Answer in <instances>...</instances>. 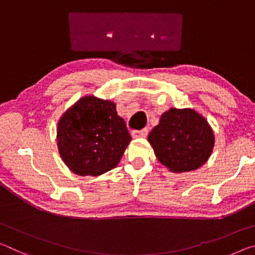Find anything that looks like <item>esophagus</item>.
I'll list each match as a JSON object with an SVG mask.
<instances>
[{"instance_id": "obj_1", "label": "esophagus", "mask_w": 255, "mask_h": 255, "mask_svg": "<svg viewBox=\"0 0 255 255\" xmlns=\"http://www.w3.org/2000/svg\"><path fill=\"white\" fill-rule=\"evenodd\" d=\"M147 132L148 130L146 128L144 129H140V130H135L131 132V136L134 137V138H143V137H146L147 136Z\"/></svg>"}]
</instances>
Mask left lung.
Masks as SVG:
<instances>
[{"label":"left lung","mask_w":255,"mask_h":255,"mask_svg":"<svg viewBox=\"0 0 255 255\" xmlns=\"http://www.w3.org/2000/svg\"><path fill=\"white\" fill-rule=\"evenodd\" d=\"M147 139L160 163L175 173L201 168L211 156L216 140L208 120L192 108L163 112Z\"/></svg>","instance_id":"8db88e82"}]
</instances>
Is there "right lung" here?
Returning <instances> with one entry per match:
<instances>
[{
  "mask_svg": "<svg viewBox=\"0 0 255 255\" xmlns=\"http://www.w3.org/2000/svg\"><path fill=\"white\" fill-rule=\"evenodd\" d=\"M131 137L116 103L86 95L60 117L56 145L64 164L78 176L98 177L116 168Z\"/></svg>",
  "mask_w": 255,
  "mask_h": 255,
  "instance_id": "1",
  "label": "right lung"
}]
</instances>
